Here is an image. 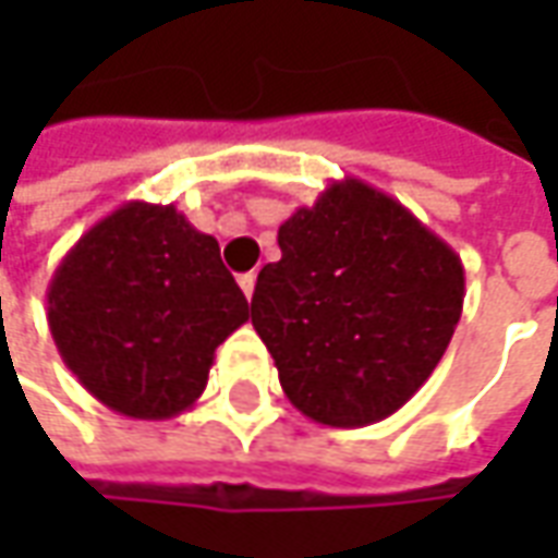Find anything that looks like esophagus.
<instances>
[{
  "label": "esophagus",
  "instance_id": "esophagus-1",
  "mask_svg": "<svg viewBox=\"0 0 558 558\" xmlns=\"http://www.w3.org/2000/svg\"><path fill=\"white\" fill-rule=\"evenodd\" d=\"M254 286H257V276H254V272H242V276H239V289L245 291L247 301H251V294H254Z\"/></svg>",
  "mask_w": 558,
  "mask_h": 558
}]
</instances>
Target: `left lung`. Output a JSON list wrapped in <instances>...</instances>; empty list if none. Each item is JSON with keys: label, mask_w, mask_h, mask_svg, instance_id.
Returning a JSON list of instances; mask_svg holds the SVG:
<instances>
[{"label": "left lung", "mask_w": 558, "mask_h": 558, "mask_svg": "<svg viewBox=\"0 0 558 558\" xmlns=\"http://www.w3.org/2000/svg\"><path fill=\"white\" fill-rule=\"evenodd\" d=\"M251 323L282 391L313 422L363 428L435 373L460 323V254L403 204L344 177L279 226Z\"/></svg>", "instance_id": "obj_1"}]
</instances>
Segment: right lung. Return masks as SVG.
Segmentation results:
<instances>
[{
	"label": "right lung",
	"instance_id": "1",
	"mask_svg": "<svg viewBox=\"0 0 558 558\" xmlns=\"http://www.w3.org/2000/svg\"><path fill=\"white\" fill-rule=\"evenodd\" d=\"M46 304L64 366L130 418L192 410L214 351L247 319L217 239L173 204L148 202L120 204L86 229L54 269Z\"/></svg>",
	"mask_w": 558,
	"mask_h": 558
}]
</instances>
